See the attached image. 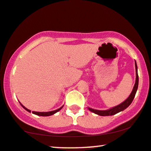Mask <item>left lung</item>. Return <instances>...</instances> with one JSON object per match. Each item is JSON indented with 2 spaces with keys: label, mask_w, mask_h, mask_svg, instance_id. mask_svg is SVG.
Wrapping results in <instances>:
<instances>
[{
  "label": "left lung",
  "mask_w": 151,
  "mask_h": 151,
  "mask_svg": "<svg viewBox=\"0 0 151 151\" xmlns=\"http://www.w3.org/2000/svg\"><path fill=\"white\" fill-rule=\"evenodd\" d=\"M134 64H135V69H136V81H135V83H134L133 90H132L131 94H130V96H128V99H126V101H124L123 103H122L121 104H119V105L115 106V107L111 108V109H109L107 110H94V109H92V108H88L89 110H90V111L92 112H94V113L99 114V115H101V116H111L118 113V112L122 111V110H125L126 108H128V106L130 105V104H131L132 101H133L134 96H135L137 90L138 83H139L137 66L136 61L134 62Z\"/></svg>",
  "instance_id": "1"
}]
</instances>
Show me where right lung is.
Instances as JSON below:
<instances>
[{
  "mask_svg": "<svg viewBox=\"0 0 151 151\" xmlns=\"http://www.w3.org/2000/svg\"><path fill=\"white\" fill-rule=\"evenodd\" d=\"M21 105L22 106V107H23L24 109H25L26 110H27L28 112H31V110H28L27 108H26L25 106H23V105H22V104H21ZM62 108V107L61 108H59V109H57V110H54V111H50V112H35V111H32V113H34V114H37V115H39V116H50V115H52V114H54L55 113H56V112H57L58 111H59L60 110H61Z\"/></svg>",
  "mask_w": 151,
  "mask_h": 151,
  "instance_id": "obj_1",
  "label": "right lung"
}]
</instances>
